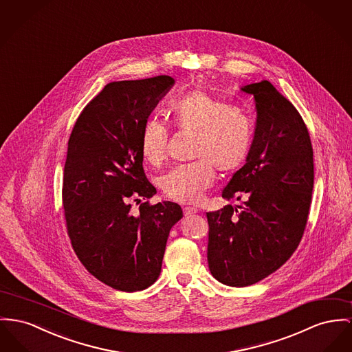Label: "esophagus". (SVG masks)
Returning a JSON list of instances; mask_svg holds the SVG:
<instances>
[{"instance_id":"34e87169","label":"esophagus","mask_w":352,"mask_h":352,"mask_svg":"<svg viewBox=\"0 0 352 352\" xmlns=\"http://www.w3.org/2000/svg\"><path fill=\"white\" fill-rule=\"evenodd\" d=\"M199 210L195 208V207H184V214L189 216V214H193V213H197Z\"/></svg>"}]
</instances>
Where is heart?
<instances>
[{
	"label": "heart",
	"mask_w": 352,
	"mask_h": 352,
	"mask_svg": "<svg viewBox=\"0 0 352 352\" xmlns=\"http://www.w3.org/2000/svg\"><path fill=\"white\" fill-rule=\"evenodd\" d=\"M173 122L184 131L199 135L195 164L179 165L162 177L165 196L179 203H196L214 180L213 165L221 172H234L248 160L255 124L248 112L230 105L203 91H190L169 105ZM168 131L157 118H149L141 132L144 159L160 164L166 152Z\"/></svg>",
	"instance_id": "obj_1"
}]
</instances>
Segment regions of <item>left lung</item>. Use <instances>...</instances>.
I'll use <instances>...</instances> for the list:
<instances>
[{
	"instance_id": "8db88e82",
	"label": "left lung",
	"mask_w": 352,
	"mask_h": 352,
	"mask_svg": "<svg viewBox=\"0 0 352 352\" xmlns=\"http://www.w3.org/2000/svg\"><path fill=\"white\" fill-rule=\"evenodd\" d=\"M254 96L251 155L223 189L226 206L208 212V267L216 280L245 287L291 258L305 232L314 188V152L296 108L267 80L240 88Z\"/></svg>"
}]
</instances>
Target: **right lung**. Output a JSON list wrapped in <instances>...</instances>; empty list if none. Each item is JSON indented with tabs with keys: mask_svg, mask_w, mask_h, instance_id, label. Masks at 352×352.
Here are the masks:
<instances>
[{
	"mask_svg": "<svg viewBox=\"0 0 352 352\" xmlns=\"http://www.w3.org/2000/svg\"><path fill=\"white\" fill-rule=\"evenodd\" d=\"M173 85L170 76L105 85L68 141L63 203L72 247L94 278L125 292L157 280L169 231L183 217L172 201L131 210L156 195L142 168L141 132Z\"/></svg>",
	"mask_w": 352,
	"mask_h": 352,
	"instance_id": "add662e5",
	"label": "right lung"
}]
</instances>
